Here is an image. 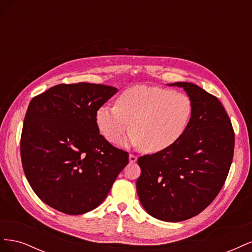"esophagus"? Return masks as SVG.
I'll return each instance as SVG.
<instances>
[{
  "instance_id": "1",
  "label": "esophagus",
  "mask_w": 252,
  "mask_h": 252,
  "mask_svg": "<svg viewBox=\"0 0 252 252\" xmlns=\"http://www.w3.org/2000/svg\"><path fill=\"white\" fill-rule=\"evenodd\" d=\"M136 159H138V157H136L135 155H132V154L129 155V162H130V163H135Z\"/></svg>"
}]
</instances>
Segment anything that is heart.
I'll list each match as a JSON object with an SVG mask.
<instances>
[{
	"label": "heart",
	"instance_id": "obj_1",
	"mask_svg": "<svg viewBox=\"0 0 252 252\" xmlns=\"http://www.w3.org/2000/svg\"><path fill=\"white\" fill-rule=\"evenodd\" d=\"M193 102L189 95L158 86L138 85L124 90L116 105L96 110L98 130L117 143L130 128L129 140L145 152L155 154L171 147L189 126Z\"/></svg>",
	"mask_w": 252,
	"mask_h": 252
}]
</instances>
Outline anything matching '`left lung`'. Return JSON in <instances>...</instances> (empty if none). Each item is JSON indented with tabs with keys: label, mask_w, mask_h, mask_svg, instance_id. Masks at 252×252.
<instances>
[{
	"label": "left lung",
	"mask_w": 252,
	"mask_h": 252,
	"mask_svg": "<svg viewBox=\"0 0 252 252\" xmlns=\"http://www.w3.org/2000/svg\"><path fill=\"white\" fill-rule=\"evenodd\" d=\"M172 85L191 97V121L171 147L138 158L136 191L150 216L181 222L207 208L224 186L233 158L234 131L217 96L189 82Z\"/></svg>",
	"instance_id": "obj_1"
}]
</instances>
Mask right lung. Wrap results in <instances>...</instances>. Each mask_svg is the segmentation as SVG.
I'll list each match as a JSON object with an SVG mask.
<instances>
[{
  "mask_svg": "<svg viewBox=\"0 0 252 252\" xmlns=\"http://www.w3.org/2000/svg\"><path fill=\"white\" fill-rule=\"evenodd\" d=\"M118 93L93 83L59 84L30 101L21 134L26 179L40 199L66 215L96 208L128 164L106 140L95 113Z\"/></svg>",
  "mask_w": 252,
  "mask_h": 252,
  "instance_id": "1",
  "label": "right lung"
}]
</instances>
